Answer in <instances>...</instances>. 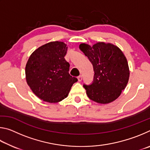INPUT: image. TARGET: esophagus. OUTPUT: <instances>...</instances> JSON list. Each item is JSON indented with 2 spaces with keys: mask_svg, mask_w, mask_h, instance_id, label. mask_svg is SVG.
Instances as JSON below:
<instances>
[{
  "mask_svg": "<svg viewBox=\"0 0 150 150\" xmlns=\"http://www.w3.org/2000/svg\"><path fill=\"white\" fill-rule=\"evenodd\" d=\"M77 79H78V81H82V79H83L82 75H79V77H77Z\"/></svg>",
  "mask_w": 150,
  "mask_h": 150,
  "instance_id": "obj_1",
  "label": "esophagus"
}]
</instances>
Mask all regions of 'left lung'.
Wrapping results in <instances>:
<instances>
[{
  "mask_svg": "<svg viewBox=\"0 0 150 150\" xmlns=\"http://www.w3.org/2000/svg\"><path fill=\"white\" fill-rule=\"evenodd\" d=\"M79 48L93 66L92 84L83 85L88 97L95 102L108 104L116 100L126 88L130 77L128 64L116 45L98 42L93 46L81 44Z\"/></svg>",
  "mask_w": 150,
  "mask_h": 150,
  "instance_id": "1",
  "label": "left lung"
}]
</instances>
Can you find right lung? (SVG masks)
<instances>
[{
	"label": "right lung",
	"instance_id": "right-lung-1",
	"mask_svg": "<svg viewBox=\"0 0 150 150\" xmlns=\"http://www.w3.org/2000/svg\"><path fill=\"white\" fill-rule=\"evenodd\" d=\"M67 47L62 42H52L35 50L26 65L28 85L38 97L55 103L66 98L78 81L69 73V63L64 57Z\"/></svg>",
	"mask_w": 150,
	"mask_h": 150
}]
</instances>
